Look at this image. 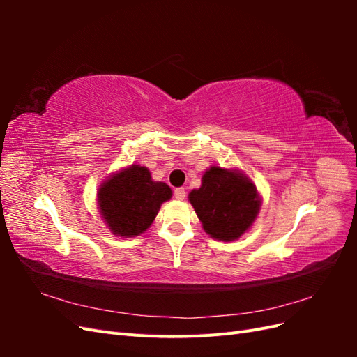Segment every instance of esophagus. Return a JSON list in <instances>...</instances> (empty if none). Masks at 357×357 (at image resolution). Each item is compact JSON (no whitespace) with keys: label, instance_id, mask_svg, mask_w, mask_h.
I'll return each instance as SVG.
<instances>
[{"label":"esophagus","instance_id":"obj_1","mask_svg":"<svg viewBox=\"0 0 357 357\" xmlns=\"http://www.w3.org/2000/svg\"><path fill=\"white\" fill-rule=\"evenodd\" d=\"M174 197H176L178 201H183V199H185V197H186V190H185V188H177V189L174 190Z\"/></svg>","mask_w":357,"mask_h":357}]
</instances>
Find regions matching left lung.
Masks as SVG:
<instances>
[{"label": "left lung", "instance_id": "obj_1", "mask_svg": "<svg viewBox=\"0 0 357 357\" xmlns=\"http://www.w3.org/2000/svg\"><path fill=\"white\" fill-rule=\"evenodd\" d=\"M189 201L202 228L215 240L234 241L250 228L261 199L256 186L236 171L211 167L202 176V186L189 193Z\"/></svg>", "mask_w": 357, "mask_h": 357}]
</instances>
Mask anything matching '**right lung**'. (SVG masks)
<instances>
[{"instance_id":"right-lung-1","label":"right lung","mask_w":357,"mask_h":357,"mask_svg":"<svg viewBox=\"0 0 357 357\" xmlns=\"http://www.w3.org/2000/svg\"><path fill=\"white\" fill-rule=\"evenodd\" d=\"M171 195L169 186L153 181L146 167L131 165L102 183L98 205L113 234L134 236L153 223L160 204Z\"/></svg>"}]
</instances>
